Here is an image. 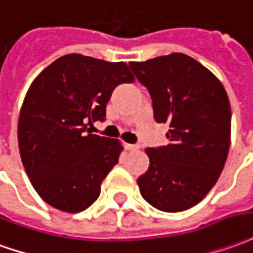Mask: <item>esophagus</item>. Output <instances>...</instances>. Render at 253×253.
<instances>
[{"mask_svg":"<svg viewBox=\"0 0 253 253\" xmlns=\"http://www.w3.org/2000/svg\"><path fill=\"white\" fill-rule=\"evenodd\" d=\"M125 148H126L127 151H138L139 149V146L137 144H126Z\"/></svg>","mask_w":253,"mask_h":253,"instance_id":"1","label":"esophagus"}]
</instances>
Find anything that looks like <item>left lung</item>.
Masks as SVG:
<instances>
[{"mask_svg": "<svg viewBox=\"0 0 253 253\" xmlns=\"http://www.w3.org/2000/svg\"><path fill=\"white\" fill-rule=\"evenodd\" d=\"M148 89L157 123H169V145L146 148L149 169L137 179L145 200L164 212L200 203L225 167L231 111L212 72L183 53L130 63Z\"/></svg>", "mask_w": 253, "mask_h": 253, "instance_id": "obj_1", "label": "left lung"}]
</instances>
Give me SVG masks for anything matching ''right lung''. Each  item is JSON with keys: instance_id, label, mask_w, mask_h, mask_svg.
<instances>
[{"instance_id": "add662e5", "label": "right lung", "mask_w": 253, "mask_h": 253, "mask_svg": "<svg viewBox=\"0 0 253 253\" xmlns=\"http://www.w3.org/2000/svg\"><path fill=\"white\" fill-rule=\"evenodd\" d=\"M132 81L125 63L82 54L63 56L35 78L17 138L24 169L49 206L81 212L98 199L123 148L118 139L90 134L87 126L104 122L115 87Z\"/></svg>"}]
</instances>
